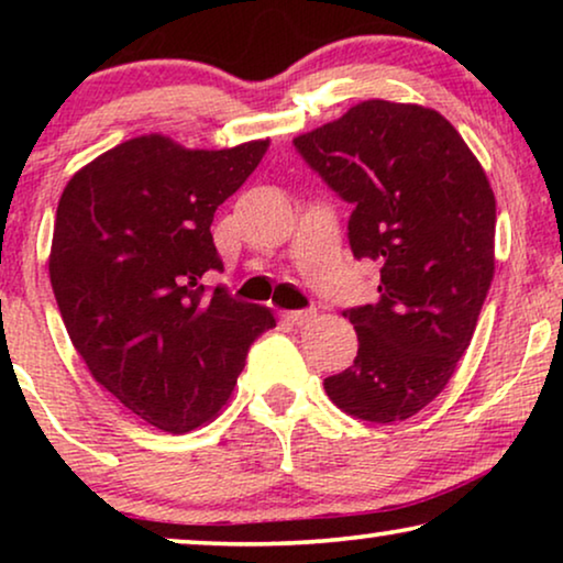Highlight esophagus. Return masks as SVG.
<instances>
[{"mask_svg":"<svg viewBox=\"0 0 563 563\" xmlns=\"http://www.w3.org/2000/svg\"><path fill=\"white\" fill-rule=\"evenodd\" d=\"M284 320L289 322V325H295V328H305V325H310V322L318 318V314H314L312 310H289V312H284L282 314Z\"/></svg>","mask_w":563,"mask_h":563,"instance_id":"obj_1","label":"esophagus"}]
</instances>
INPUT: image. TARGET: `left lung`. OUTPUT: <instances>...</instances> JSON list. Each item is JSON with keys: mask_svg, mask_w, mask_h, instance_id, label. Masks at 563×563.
Masks as SVG:
<instances>
[{"mask_svg": "<svg viewBox=\"0 0 563 563\" xmlns=\"http://www.w3.org/2000/svg\"><path fill=\"white\" fill-rule=\"evenodd\" d=\"M305 164L353 207V256L379 264V302L343 310L353 366L328 376L358 420L412 418L441 395L472 343L495 276V195L443 114L368 99L295 137Z\"/></svg>", "mask_w": 563, "mask_h": 563, "instance_id": "1", "label": "left lung"}]
</instances>
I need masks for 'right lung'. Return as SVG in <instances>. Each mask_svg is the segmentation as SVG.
<instances>
[{
	"instance_id": "right-lung-1",
	"label": "right lung",
	"mask_w": 563,
	"mask_h": 563,
	"mask_svg": "<svg viewBox=\"0 0 563 563\" xmlns=\"http://www.w3.org/2000/svg\"><path fill=\"white\" fill-rule=\"evenodd\" d=\"M268 141L187 151L143 135L66 184L51 245V284L84 364L130 412L189 433L228 402L251 343L274 328L205 276L222 272L210 225Z\"/></svg>"
}]
</instances>
